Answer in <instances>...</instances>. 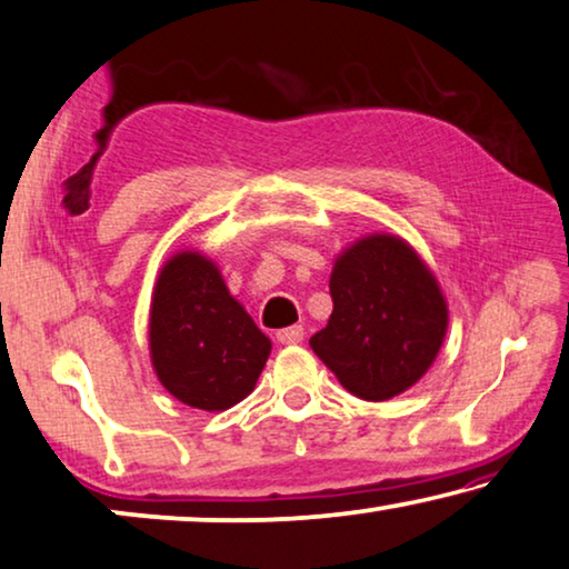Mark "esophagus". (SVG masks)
Returning <instances> with one entry per match:
<instances>
[{"label":"esophagus","instance_id":"34e87169","mask_svg":"<svg viewBox=\"0 0 569 569\" xmlns=\"http://www.w3.org/2000/svg\"><path fill=\"white\" fill-rule=\"evenodd\" d=\"M276 338L281 346H296V342L303 340V327L301 325H293V327H286V330H278Z\"/></svg>","mask_w":569,"mask_h":569}]
</instances>
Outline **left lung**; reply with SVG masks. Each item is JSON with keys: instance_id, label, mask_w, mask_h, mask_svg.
Segmentation results:
<instances>
[{"instance_id": "1", "label": "left lung", "mask_w": 569, "mask_h": 569, "mask_svg": "<svg viewBox=\"0 0 569 569\" xmlns=\"http://www.w3.org/2000/svg\"><path fill=\"white\" fill-rule=\"evenodd\" d=\"M332 315L309 346L350 395L383 402L418 383L448 327V307L405 239L371 234L335 260Z\"/></svg>"}]
</instances>
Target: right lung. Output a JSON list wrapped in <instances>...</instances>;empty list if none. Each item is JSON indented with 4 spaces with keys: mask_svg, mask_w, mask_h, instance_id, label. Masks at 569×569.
I'll return each instance as SVG.
<instances>
[{
    "mask_svg": "<svg viewBox=\"0 0 569 569\" xmlns=\"http://www.w3.org/2000/svg\"><path fill=\"white\" fill-rule=\"evenodd\" d=\"M149 353L157 379L182 405L221 412L250 395L270 340L206 254H172L159 270L149 311Z\"/></svg>",
    "mask_w": 569,
    "mask_h": 569,
    "instance_id": "add662e5",
    "label": "right lung"
}]
</instances>
